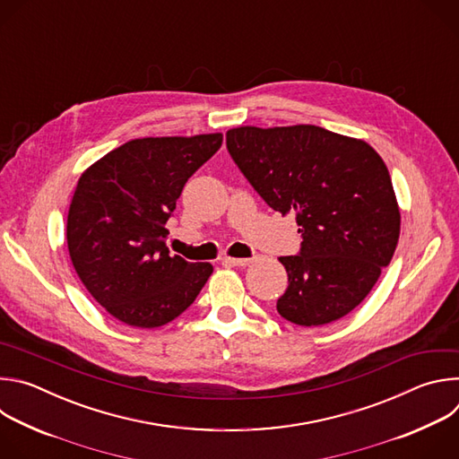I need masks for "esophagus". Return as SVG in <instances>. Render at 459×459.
Segmentation results:
<instances>
[{"mask_svg": "<svg viewBox=\"0 0 459 459\" xmlns=\"http://www.w3.org/2000/svg\"><path fill=\"white\" fill-rule=\"evenodd\" d=\"M250 261L252 259H248V257H223V264L232 265V267H247V265H250Z\"/></svg>", "mask_w": 459, "mask_h": 459, "instance_id": "1", "label": "esophagus"}]
</instances>
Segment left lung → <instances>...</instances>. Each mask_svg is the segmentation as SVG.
<instances>
[{
	"mask_svg": "<svg viewBox=\"0 0 459 459\" xmlns=\"http://www.w3.org/2000/svg\"><path fill=\"white\" fill-rule=\"evenodd\" d=\"M227 149L269 207L296 212L298 255L280 257L289 289L278 312L319 326L354 310L390 264L400 207L381 156L363 140L316 125L236 126Z\"/></svg>",
	"mask_w": 459,
	"mask_h": 459,
	"instance_id": "left-lung-1",
	"label": "left lung"
}]
</instances>
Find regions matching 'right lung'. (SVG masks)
Masks as SVG:
<instances>
[{
    "mask_svg": "<svg viewBox=\"0 0 459 459\" xmlns=\"http://www.w3.org/2000/svg\"><path fill=\"white\" fill-rule=\"evenodd\" d=\"M223 134L126 142L78 179L67 216L73 265L91 296L138 329L186 310L212 274L167 248L165 223L186 179L221 147Z\"/></svg>",
    "mask_w": 459,
    "mask_h": 459,
    "instance_id": "add662e5",
    "label": "right lung"
}]
</instances>
